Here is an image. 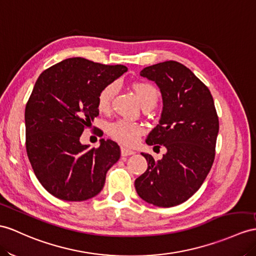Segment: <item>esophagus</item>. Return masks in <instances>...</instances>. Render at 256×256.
<instances>
[{
  "label": "esophagus",
  "mask_w": 256,
  "mask_h": 256,
  "mask_svg": "<svg viewBox=\"0 0 256 256\" xmlns=\"http://www.w3.org/2000/svg\"><path fill=\"white\" fill-rule=\"evenodd\" d=\"M120 152H122V156H129V155H134L136 153L134 151H132V150L127 148L124 146H122Z\"/></svg>",
  "instance_id": "esophagus-1"
}]
</instances>
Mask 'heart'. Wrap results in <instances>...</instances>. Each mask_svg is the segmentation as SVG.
<instances>
[{"mask_svg":"<svg viewBox=\"0 0 256 256\" xmlns=\"http://www.w3.org/2000/svg\"><path fill=\"white\" fill-rule=\"evenodd\" d=\"M134 91L138 96L143 106L151 105L155 106L158 100V91L155 86L148 82H136L132 86ZM117 90L115 82L108 84L100 91L98 96V108L100 110L106 112L110 110L112 100H113ZM143 132V128L140 124L128 120H117L108 126V134L113 139L126 146H132L138 141L139 136Z\"/></svg>","mask_w":256,"mask_h":256,"instance_id":"b5f03b06","label":"heart"}]
</instances>
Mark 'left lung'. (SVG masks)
<instances>
[{"mask_svg": "<svg viewBox=\"0 0 256 256\" xmlns=\"http://www.w3.org/2000/svg\"><path fill=\"white\" fill-rule=\"evenodd\" d=\"M142 77L154 81L163 98L160 120L146 140L164 146L155 160L141 153L148 170L136 179V193L160 208L176 206L200 189L215 158L220 122L208 88L189 68L167 60L143 68Z\"/></svg>", "mask_w": 256, "mask_h": 256, "instance_id": "8db88e82", "label": "left lung"}]
</instances>
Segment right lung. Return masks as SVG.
<instances>
[{
  "label": "right lung",
  "mask_w": 256,
  "mask_h": 256,
  "mask_svg": "<svg viewBox=\"0 0 256 256\" xmlns=\"http://www.w3.org/2000/svg\"><path fill=\"white\" fill-rule=\"evenodd\" d=\"M127 70L124 65L72 58L48 68L36 81L24 110L26 148L36 178L55 198L86 201L103 189L120 148L110 139L90 148L80 136L98 115L100 91Z\"/></svg>",
  "instance_id": "right-lung-1"
}]
</instances>
